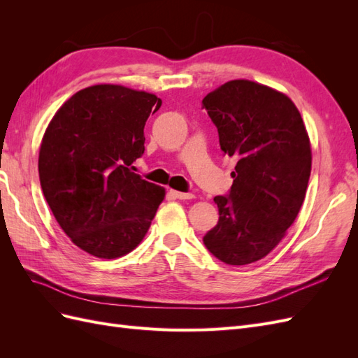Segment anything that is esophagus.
I'll return each instance as SVG.
<instances>
[{
    "instance_id": "34e87169",
    "label": "esophagus",
    "mask_w": 358,
    "mask_h": 358,
    "mask_svg": "<svg viewBox=\"0 0 358 358\" xmlns=\"http://www.w3.org/2000/svg\"><path fill=\"white\" fill-rule=\"evenodd\" d=\"M170 194L175 199H179V200H188V199H192L194 194L191 192H180V191H170Z\"/></svg>"
}]
</instances>
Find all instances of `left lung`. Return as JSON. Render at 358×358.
I'll return each instance as SVG.
<instances>
[{
  "mask_svg": "<svg viewBox=\"0 0 358 358\" xmlns=\"http://www.w3.org/2000/svg\"><path fill=\"white\" fill-rule=\"evenodd\" d=\"M224 155L234 157L233 185L216 196L220 220L204 234L209 252L243 266L266 257L294 222L310 176V143L287 95L251 80H231L203 99Z\"/></svg>",
  "mask_w": 358,
  "mask_h": 358,
  "instance_id": "obj_1",
  "label": "left lung"
}]
</instances>
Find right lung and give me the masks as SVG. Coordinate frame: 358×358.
<instances>
[{"label":"right lung","mask_w":358,"mask_h":358,"mask_svg":"<svg viewBox=\"0 0 358 358\" xmlns=\"http://www.w3.org/2000/svg\"><path fill=\"white\" fill-rule=\"evenodd\" d=\"M154 94L119 85L76 92L50 121L40 146V185L74 245L99 258L122 257L143 241L164 188L134 173Z\"/></svg>","instance_id":"add662e5"}]
</instances>
